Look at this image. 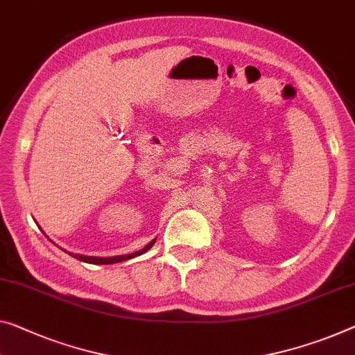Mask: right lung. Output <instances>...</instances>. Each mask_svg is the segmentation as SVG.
Masks as SVG:
<instances>
[{"label":"right lung","instance_id":"obj_1","mask_svg":"<svg viewBox=\"0 0 355 355\" xmlns=\"http://www.w3.org/2000/svg\"><path fill=\"white\" fill-rule=\"evenodd\" d=\"M44 233V232H42ZM46 234V233H44ZM47 236V234H46ZM157 239V238H155ZM155 239H152V241L144 246L141 250H136L133 254H125V255H114V257H92V255H83V254H73V252H68L69 255H73L74 259H78L80 261H85V263H94V265H111V263H119V261H125V260H130V259H135L138 257V255H143L144 252H147L152 246L155 244ZM53 243V241H52ZM67 252V250H64Z\"/></svg>","mask_w":355,"mask_h":355}]
</instances>
